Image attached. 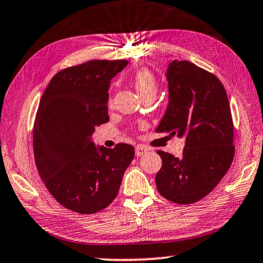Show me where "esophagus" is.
Returning a JSON list of instances; mask_svg holds the SVG:
<instances>
[{
    "mask_svg": "<svg viewBox=\"0 0 263 263\" xmlns=\"http://www.w3.org/2000/svg\"><path fill=\"white\" fill-rule=\"evenodd\" d=\"M146 152H148V149H146L145 146L143 145L136 146V156H143L144 154H146Z\"/></svg>",
    "mask_w": 263,
    "mask_h": 263,
    "instance_id": "obj_1",
    "label": "esophagus"
}]
</instances>
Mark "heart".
Masks as SVG:
<instances>
[{"label": "heart", "mask_w": 263, "mask_h": 263, "mask_svg": "<svg viewBox=\"0 0 263 263\" xmlns=\"http://www.w3.org/2000/svg\"><path fill=\"white\" fill-rule=\"evenodd\" d=\"M136 90L143 99L146 96H156L157 93V80L152 71L143 68L139 69L132 77Z\"/></svg>", "instance_id": "obj_1"}]
</instances>
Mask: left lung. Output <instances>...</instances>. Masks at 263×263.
I'll return each instance as SVG.
<instances>
[{"label": "left lung", "instance_id": "obj_1", "mask_svg": "<svg viewBox=\"0 0 263 263\" xmlns=\"http://www.w3.org/2000/svg\"><path fill=\"white\" fill-rule=\"evenodd\" d=\"M168 106L156 132L185 138L183 155L157 150L161 196L178 204L205 197L233 161V121L226 90L214 74L190 61L168 65Z\"/></svg>", "mask_w": 263, "mask_h": 263}]
</instances>
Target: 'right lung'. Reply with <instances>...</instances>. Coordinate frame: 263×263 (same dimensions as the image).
Masks as SVG:
<instances>
[{
	"label": "right lung",
	"mask_w": 263,
	"mask_h": 263,
	"mask_svg": "<svg viewBox=\"0 0 263 263\" xmlns=\"http://www.w3.org/2000/svg\"><path fill=\"white\" fill-rule=\"evenodd\" d=\"M126 60H91L60 71L42 96L33 127L38 173L56 201L79 214L102 211L117 197L135 148L96 146V126L109 120L110 80Z\"/></svg>",
	"instance_id": "obj_1"
}]
</instances>
